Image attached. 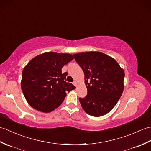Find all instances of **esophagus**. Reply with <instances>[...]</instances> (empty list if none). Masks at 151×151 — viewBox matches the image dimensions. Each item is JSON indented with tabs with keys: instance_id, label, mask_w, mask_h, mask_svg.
<instances>
[{
	"instance_id": "34e87169",
	"label": "esophagus",
	"mask_w": 151,
	"mask_h": 151,
	"mask_svg": "<svg viewBox=\"0 0 151 151\" xmlns=\"http://www.w3.org/2000/svg\"><path fill=\"white\" fill-rule=\"evenodd\" d=\"M73 84L74 86H77V82H76V81H74V82H73Z\"/></svg>"
}]
</instances>
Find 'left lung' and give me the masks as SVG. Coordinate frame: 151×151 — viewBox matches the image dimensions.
<instances>
[{
	"mask_svg": "<svg viewBox=\"0 0 151 151\" xmlns=\"http://www.w3.org/2000/svg\"><path fill=\"white\" fill-rule=\"evenodd\" d=\"M84 73L88 94L79 98L88 114L100 117L110 112L117 103L124 89V72L113 58L100 52L73 54Z\"/></svg>",
	"mask_w": 151,
	"mask_h": 151,
	"instance_id": "1",
	"label": "left lung"
}]
</instances>
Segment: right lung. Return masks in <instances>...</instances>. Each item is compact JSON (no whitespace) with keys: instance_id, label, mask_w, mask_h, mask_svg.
Masks as SVG:
<instances>
[{"instance_id":"right-lung-1","label":"right lung","mask_w":151,"mask_h":151,"mask_svg":"<svg viewBox=\"0 0 151 151\" xmlns=\"http://www.w3.org/2000/svg\"><path fill=\"white\" fill-rule=\"evenodd\" d=\"M73 60L67 53L49 52L32 59L22 73L21 89L28 103L36 110L48 113L62 103L67 91L76 88L66 82L62 67Z\"/></svg>"}]
</instances>
